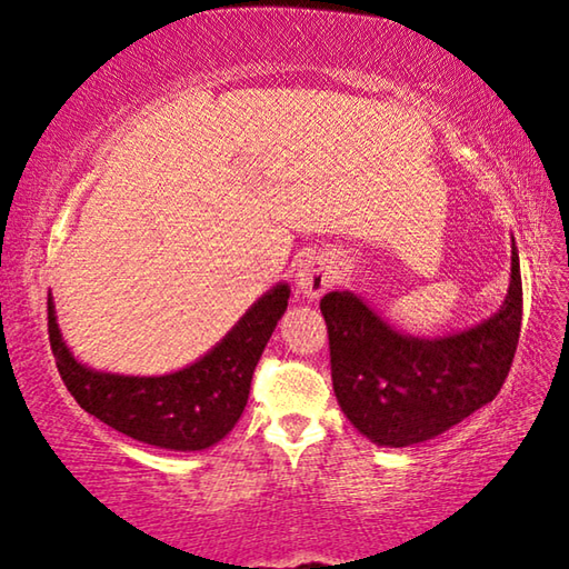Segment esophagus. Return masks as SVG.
Here are the masks:
<instances>
[{
    "instance_id": "34e87169",
    "label": "esophagus",
    "mask_w": 569,
    "mask_h": 569,
    "mask_svg": "<svg viewBox=\"0 0 569 569\" xmlns=\"http://www.w3.org/2000/svg\"><path fill=\"white\" fill-rule=\"evenodd\" d=\"M333 268L329 258L306 256L296 266V286L306 298H319L333 286Z\"/></svg>"
}]
</instances>
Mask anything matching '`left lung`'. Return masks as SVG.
<instances>
[{
  "mask_svg": "<svg viewBox=\"0 0 569 569\" xmlns=\"http://www.w3.org/2000/svg\"><path fill=\"white\" fill-rule=\"evenodd\" d=\"M321 313L329 326L333 391L353 427L381 447L435 439L492 401L512 369L522 331L515 240L505 306L475 329L413 339L349 291L326 293Z\"/></svg>",
  "mask_w": 569,
  "mask_h": 569,
  "instance_id": "left-lung-1",
  "label": "left lung"
}]
</instances>
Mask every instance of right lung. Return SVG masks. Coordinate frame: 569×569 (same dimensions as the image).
Masks as SVG:
<instances>
[{
	"instance_id": "obj_1",
	"label": "right lung",
	"mask_w": 569,
	"mask_h": 569,
	"mask_svg": "<svg viewBox=\"0 0 569 569\" xmlns=\"http://www.w3.org/2000/svg\"><path fill=\"white\" fill-rule=\"evenodd\" d=\"M291 288L276 286L248 308L203 359L166 377H120L74 359L47 298V331L57 371L80 407L142 445L198 451L223 439L243 413L256 363L281 319Z\"/></svg>"
}]
</instances>
